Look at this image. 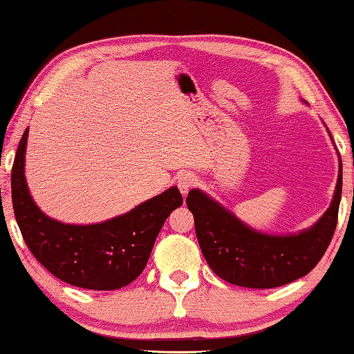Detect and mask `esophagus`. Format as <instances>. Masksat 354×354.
I'll return each mask as SVG.
<instances>
[{
	"label": "esophagus",
	"mask_w": 354,
	"mask_h": 354,
	"mask_svg": "<svg viewBox=\"0 0 354 354\" xmlns=\"http://www.w3.org/2000/svg\"><path fill=\"white\" fill-rule=\"evenodd\" d=\"M176 182H177L178 190H180L182 195L185 196L187 193L196 185V177H195V174H192V172H182L177 176Z\"/></svg>",
	"instance_id": "1"
}]
</instances>
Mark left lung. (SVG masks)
<instances>
[{"mask_svg":"<svg viewBox=\"0 0 354 354\" xmlns=\"http://www.w3.org/2000/svg\"><path fill=\"white\" fill-rule=\"evenodd\" d=\"M332 203L313 227L298 234L270 235L251 229L201 190H190L187 206L195 217L200 248L212 272L246 288L282 287L311 272L337 227L342 200V161Z\"/></svg>","mask_w":354,"mask_h":354,"instance_id":"left-lung-1","label":"left lung"}]
</instances>
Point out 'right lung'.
<instances>
[{
  "label": "right lung",
  "mask_w": 354,
  "mask_h": 354,
  "mask_svg": "<svg viewBox=\"0 0 354 354\" xmlns=\"http://www.w3.org/2000/svg\"><path fill=\"white\" fill-rule=\"evenodd\" d=\"M27 137L28 129L14 158L11 190L14 214L30 253L55 277L74 287L115 290L133 282L148 263L164 221L182 206L178 188L171 187L101 224H62L41 212L28 192L24 174Z\"/></svg>",
  "instance_id": "add662e5"
}]
</instances>
